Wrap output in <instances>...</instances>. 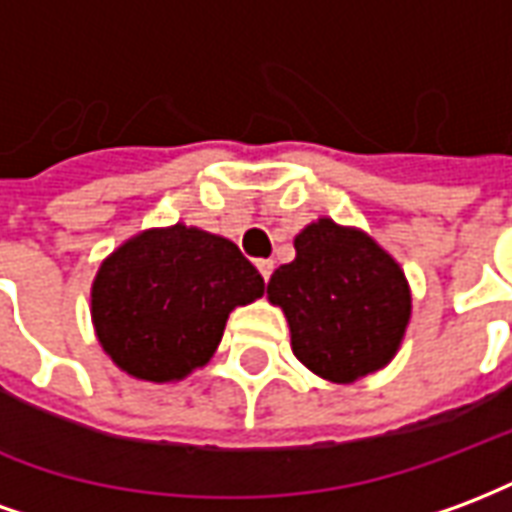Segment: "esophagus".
<instances>
[{
    "instance_id": "1",
    "label": "esophagus",
    "mask_w": 512,
    "mask_h": 512,
    "mask_svg": "<svg viewBox=\"0 0 512 512\" xmlns=\"http://www.w3.org/2000/svg\"><path fill=\"white\" fill-rule=\"evenodd\" d=\"M257 271L263 274V279H271V271H274V260H257Z\"/></svg>"
}]
</instances>
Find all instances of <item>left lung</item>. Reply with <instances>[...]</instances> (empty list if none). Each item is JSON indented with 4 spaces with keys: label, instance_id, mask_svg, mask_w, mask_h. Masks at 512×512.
<instances>
[{
    "label": "left lung",
    "instance_id": "left-lung-1",
    "mask_svg": "<svg viewBox=\"0 0 512 512\" xmlns=\"http://www.w3.org/2000/svg\"><path fill=\"white\" fill-rule=\"evenodd\" d=\"M268 299L288 315L301 365L337 384L384 367L411 315L400 266L365 233L332 219L299 233L296 260L271 274Z\"/></svg>",
    "mask_w": 512,
    "mask_h": 512
}]
</instances>
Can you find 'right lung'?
Returning a JSON list of instances; mask_svg holds the SVG:
<instances>
[{
	"mask_svg": "<svg viewBox=\"0 0 512 512\" xmlns=\"http://www.w3.org/2000/svg\"><path fill=\"white\" fill-rule=\"evenodd\" d=\"M263 288L233 241L183 224L147 230L98 271L95 332L128 376L164 384L205 365L230 310L263 296Z\"/></svg>",
	"mask_w": 512,
	"mask_h": 512,
	"instance_id": "right-lung-1",
	"label": "right lung"
}]
</instances>
